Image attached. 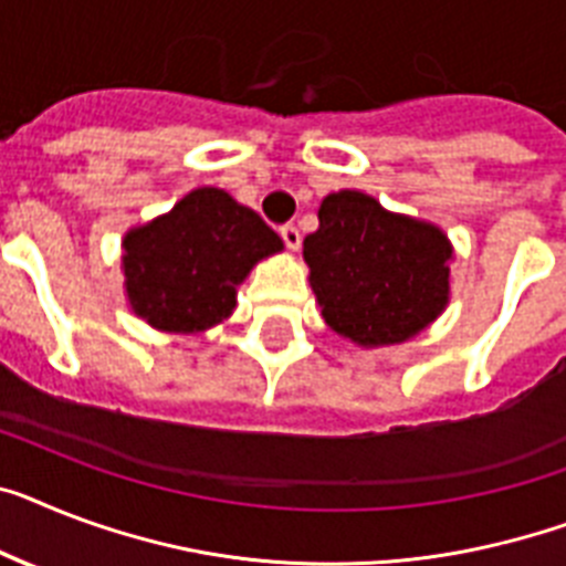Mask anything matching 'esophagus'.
Segmentation results:
<instances>
[{"label":"esophagus","instance_id":"34e87169","mask_svg":"<svg viewBox=\"0 0 566 566\" xmlns=\"http://www.w3.org/2000/svg\"><path fill=\"white\" fill-rule=\"evenodd\" d=\"M280 237H283V242H286L289 251H297L301 249V231L294 226H283L280 228Z\"/></svg>","mask_w":566,"mask_h":566}]
</instances>
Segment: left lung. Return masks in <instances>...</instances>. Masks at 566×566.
I'll return each instance as SVG.
<instances>
[{"instance_id": "1", "label": "left lung", "mask_w": 566, "mask_h": 566, "mask_svg": "<svg viewBox=\"0 0 566 566\" xmlns=\"http://www.w3.org/2000/svg\"><path fill=\"white\" fill-rule=\"evenodd\" d=\"M303 240L326 326L356 347H394L424 333L451 301L454 245L433 222L394 213L361 190L324 196Z\"/></svg>"}]
</instances>
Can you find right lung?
<instances>
[{"mask_svg": "<svg viewBox=\"0 0 566 566\" xmlns=\"http://www.w3.org/2000/svg\"><path fill=\"white\" fill-rule=\"evenodd\" d=\"M283 240L219 188H196L120 240L126 306L158 333L199 335L233 315L237 286Z\"/></svg>", "mask_w": 566, "mask_h": 566, "instance_id": "obj_1", "label": "right lung"}]
</instances>
